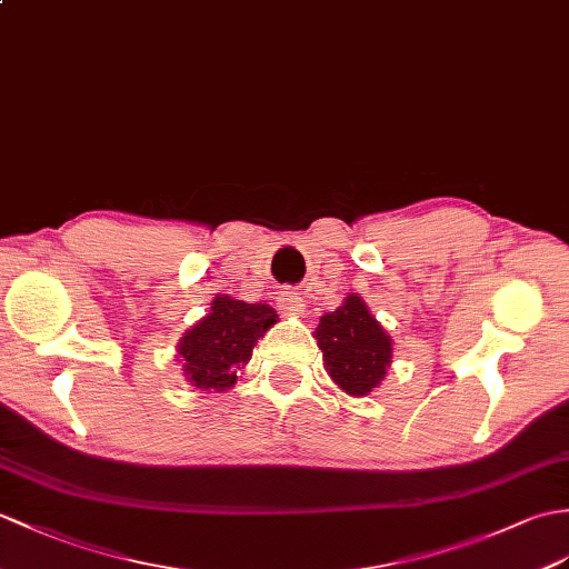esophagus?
<instances>
[{
    "mask_svg": "<svg viewBox=\"0 0 569 569\" xmlns=\"http://www.w3.org/2000/svg\"><path fill=\"white\" fill-rule=\"evenodd\" d=\"M279 310L283 315H302L306 312V300L298 293V290H281V298H279Z\"/></svg>",
    "mask_w": 569,
    "mask_h": 569,
    "instance_id": "34e87169",
    "label": "esophagus"
}]
</instances>
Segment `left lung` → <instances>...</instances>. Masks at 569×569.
Instances as JSON below:
<instances>
[{"instance_id": "obj_1", "label": "left lung", "mask_w": 569, "mask_h": 569, "mask_svg": "<svg viewBox=\"0 0 569 569\" xmlns=\"http://www.w3.org/2000/svg\"><path fill=\"white\" fill-rule=\"evenodd\" d=\"M315 339L329 376L349 395L361 398L386 378L392 341L359 296H349L339 310L322 315Z\"/></svg>"}]
</instances>
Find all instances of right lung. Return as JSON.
<instances>
[{
  "label": "right lung",
  "mask_w": 569,
  "mask_h": 569,
  "mask_svg": "<svg viewBox=\"0 0 569 569\" xmlns=\"http://www.w3.org/2000/svg\"><path fill=\"white\" fill-rule=\"evenodd\" d=\"M279 320L263 302H244L230 296L213 300V308L179 341V356L189 382L201 390H228L237 368L252 359L257 339Z\"/></svg>",
  "instance_id": "obj_1"
}]
</instances>
